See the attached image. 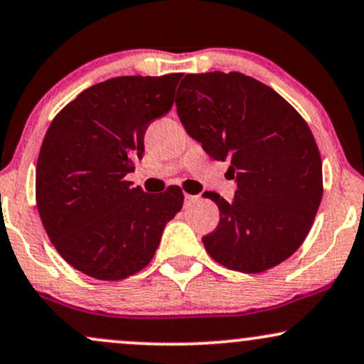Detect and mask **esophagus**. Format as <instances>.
I'll return each instance as SVG.
<instances>
[{"label": "esophagus", "mask_w": 364, "mask_h": 364, "mask_svg": "<svg viewBox=\"0 0 364 364\" xmlns=\"http://www.w3.org/2000/svg\"><path fill=\"white\" fill-rule=\"evenodd\" d=\"M196 198H198V196H193V195L185 193V201H186V203H190V201H193V200H196Z\"/></svg>", "instance_id": "esophagus-1"}]
</instances>
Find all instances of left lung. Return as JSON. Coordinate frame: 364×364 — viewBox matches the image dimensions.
I'll return each mask as SVG.
<instances>
[{"instance_id": "obj_1", "label": "left lung", "mask_w": 364, "mask_h": 364, "mask_svg": "<svg viewBox=\"0 0 364 364\" xmlns=\"http://www.w3.org/2000/svg\"><path fill=\"white\" fill-rule=\"evenodd\" d=\"M178 117L210 157L229 161L237 190L215 191L217 229L203 246L240 273L274 268L301 246L321 205L322 159L312 130L283 96L242 73L186 74Z\"/></svg>"}]
</instances>
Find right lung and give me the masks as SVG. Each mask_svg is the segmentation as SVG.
Segmentation results:
<instances>
[{
  "label": "right lung",
  "mask_w": 364,
  "mask_h": 364,
  "mask_svg": "<svg viewBox=\"0 0 364 364\" xmlns=\"http://www.w3.org/2000/svg\"><path fill=\"white\" fill-rule=\"evenodd\" d=\"M181 76L98 82L65 105L43 137L38 215L55 251L87 277L118 282L146 268L183 207L179 186L151 195L125 179L142 159L149 124L173 107Z\"/></svg>",
  "instance_id": "right-lung-1"
}]
</instances>
